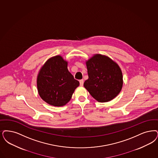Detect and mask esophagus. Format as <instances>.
Listing matches in <instances>:
<instances>
[{
    "mask_svg": "<svg viewBox=\"0 0 158 158\" xmlns=\"http://www.w3.org/2000/svg\"><path fill=\"white\" fill-rule=\"evenodd\" d=\"M79 83H80V85H81V86H83V79L80 80V81H79Z\"/></svg>",
    "mask_w": 158,
    "mask_h": 158,
    "instance_id": "obj_1",
    "label": "esophagus"
}]
</instances>
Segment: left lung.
Returning a JSON list of instances; mask_svg holds the SVG:
<instances>
[{
    "instance_id": "8db88e82",
    "label": "left lung",
    "mask_w": 158,
    "mask_h": 158,
    "mask_svg": "<svg viewBox=\"0 0 158 158\" xmlns=\"http://www.w3.org/2000/svg\"><path fill=\"white\" fill-rule=\"evenodd\" d=\"M89 78L83 85L97 101H110L120 93L123 75L119 65L109 57L96 54L86 62Z\"/></svg>"
}]
</instances>
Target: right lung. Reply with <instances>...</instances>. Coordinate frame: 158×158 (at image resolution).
<instances>
[{"instance_id":"1","label":"right lung","mask_w":158,"mask_h":158,"mask_svg":"<svg viewBox=\"0 0 158 158\" xmlns=\"http://www.w3.org/2000/svg\"><path fill=\"white\" fill-rule=\"evenodd\" d=\"M79 85V81L74 79L68 69V62L60 55L49 59L38 73L39 95L52 106L65 105Z\"/></svg>"}]
</instances>
